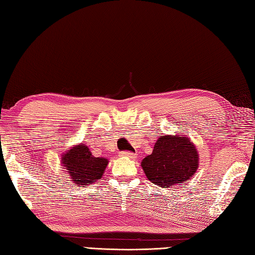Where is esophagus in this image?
Listing matches in <instances>:
<instances>
[{
	"label": "esophagus",
	"instance_id": "1",
	"mask_svg": "<svg viewBox=\"0 0 255 255\" xmlns=\"http://www.w3.org/2000/svg\"><path fill=\"white\" fill-rule=\"evenodd\" d=\"M121 157H126V158H129V159H135L137 157L136 154H133L131 151H121L120 152Z\"/></svg>",
	"mask_w": 255,
	"mask_h": 255
}]
</instances>
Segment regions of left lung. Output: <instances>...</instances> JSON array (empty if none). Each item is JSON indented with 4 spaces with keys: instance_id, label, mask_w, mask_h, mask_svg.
Returning <instances> with one entry per match:
<instances>
[{
    "instance_id": "8db88e82",
    "label": "left lung",
    "mask_w": 255,
    "mask_h": 255,
    "mask_svg": "<svg viewBox=\"0 0 255 255\" xmlns=\"http://www.w3.org/2000/svg\"><path fill=\"white\" fill-rule=\"evenodd\" d=\"M196 146L186 135H163L156 140L150 155L142 160V168L151 183L160 188L185 183L199 169Z\"/></svg>"
}]
</instances>
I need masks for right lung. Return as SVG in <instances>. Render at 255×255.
Segmentation results:
<instances>
[{
	"label": "right lung",
	"instance_id": "right-lung-1",
	"mask_svg": "<svg viewBox=\"0 0 255 255\" xmlns=\"http://www.w3.org/2000/svg\"><path fill=\"white\" fill-rule=\"evenodd\" d=\"M109 160L92 155L88 146L77 144L61 155V166L76 185H88L100 180Z\"/></svg>",
	"mask_w": 255,
	"mask_h": 255
}]
</instances>
